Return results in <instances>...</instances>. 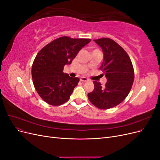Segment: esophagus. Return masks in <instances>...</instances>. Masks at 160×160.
I'll use <instances>...</instances> for the list:
<instances>
[{"label":"esophagus","instance_id":"obj_1","mask_svg":"<svg viewBox=\"0 0 160 160\" xmlns=\"http://www.w3.org/2000/svg\"><path fill=\"white\" fill-rule=\"evenodd\" d=\"M80 81L81 82H87V81H89V79L88 78H86V77H81Z\"/></svg>","mask_w":160,"mask_h":160}]
</instances>
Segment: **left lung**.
I'll return each instance as SVG.
<instances>
[{
    "label": "left lung",
    "instance_id": "left-lung-1",
    "mask_svg": "<svg viewBox=\"0 0 160 160\" xmlns=\"http://www.w3.org/2000/svg\"><path fill=\"white\" fill-rule=\"evenodd\" d=\"M103 52L100 69L108 79L105 87L93 81L94 89L88 93L90 102L100 109L115 107L126 98L134 81V70L129 55L117 42L109 38L94 40Z\"/></svg>",
    "mask_w": 160,
    "mask_h": 160
}]
</instances>
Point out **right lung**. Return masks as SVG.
Wrapping results in <instances>:
<instances>
[{"instance_id":"obj_1","label":"right lung","mask_w":160,"mask_h":160,"mask_svg":"<svg viewBox=\"0 0 160 160\" xmlns=\"http://www.w3.org/2000/svg\"><path fill=\"white\" fill-rule=\"evenodd\" d=\"M91 41L89 38H56L38 52L32 65V78L38 94L48 104L57 106L67 102L79 79L64 73L79 51Z\"/></svg>"}]
</instances>
